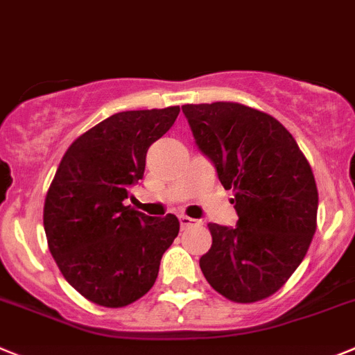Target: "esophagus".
Listing matches in <instances>:
<instances>
[{"mask_svg": "<svg viewBox=\"0 0 355 355\" xmlns=\"http://www.w3.org/2000/svg\"><path fill=\"white\" fill-rule=\"evenodd\" d=\"M178 221H180L182 230L189 228V226L200 225V221H196V219H193V217H187V216H178Z\"/></svg>", "mask_w": 355, "mask_h": 355, "instance_id": "34e87169", "label": "esophagus"}]
</instances>
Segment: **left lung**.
<instances>
[{"instance_id":"left-lung-1","label":"left lung","mask_w":355,"mask_h":355,"mask_svg":"<svg viewBox=\"0 0 355 355\" xmlns=\"http://www.w3.org/2000/svg\"><path fill=\"white\" fill-rule=\"evenodd\" d=\"M198 148L232 189L235 228L210 223L200 258L216 292L233 302L276 293L304 260L317 230L318 191L292 134L263 111L239 102L182 106Z\"/></svg>"}]
</instances>
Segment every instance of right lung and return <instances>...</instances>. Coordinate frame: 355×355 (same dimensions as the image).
I'll use <instances>...</instances> for the list:
<instances>
[{"instance_id":"right-lung-1","label":"right lung","mask_w":355,"mask_h":355,"mask_svg":"<svg viewBox=\"0 0 355 355\" xmlns=\"http://www.w3.org/2000/svg\"><path fill=\"white\" fill-rule=\"evenodd\" d=\"M180 107L122 111L81 134L63 155L44 203V230L54 261L72 288L104 308L145 295L180 223L123 205L145 173L146 152Z\"/></svg>"}]
</instances>
